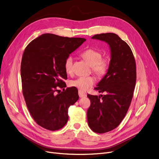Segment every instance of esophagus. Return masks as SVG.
Wrapping results in <instances>:
<instances>
[{
	"label": "esophagus",
	"instance_id": "1",
	"mask_svg": "<svg viewBox=\"0 0 159 159\" xmlns=\"http://www.w3.org/2000/svg\"><path fill=\"white\" fill-rule=\"evenodd\" d=\"M86 93L85 92H83L82 91V90H79V96L80 98H84V97H85L86 96Z\"/></svg>",
	"mask_w": 159,
	"mask_h": 159
}]
</instances>
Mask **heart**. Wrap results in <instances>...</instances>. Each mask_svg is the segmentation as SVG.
Listing matches in <instances>:
<instances>
[{
	"label": "heart",
	"mask_w": 159,
	"mask_h": 159,
	"mask_svg": "<svg viewBox=\"0 0 159 159\" xmlns=\"http://www.w3.org/2000/svg\"><path fill=\"white\" fill-rule=\"evenodd\" d=\"M82 58L91 65L93 71L98 75H102L106 73L109 66V61L106 57H101V53L94 48H88L81 53ZM65 72L71 74L73 71V57H67L64 62ZM96 82V78L93 76H83L70 82V85L79 89L82 91L89 89Z\"/></svg>",
	"instance_id": "b5f03b06"
}]
</instances>
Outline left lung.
Listing matches in <instances>:
<instances>
[{
	"label": "left lung",
	"mask_w": 159,
	"mask_h": 159,
	"mask_svg": "<svg viewBox=\"0 0 159 159\" xmlns=\"http://www.w3.org/2000/svg\"><path fill=\"white\" fill-rule=\"evenodd\" d=\"M92 39L106 42L111 51L107 73L95 88L105 95L87 94L90 101L87 112L89 126L104 133L116 128L126 115L137 79L136 63L130 47L117 34L102 33Z\"/></svg>",
	"instance_id": "8db88e82"
}]
</instances>
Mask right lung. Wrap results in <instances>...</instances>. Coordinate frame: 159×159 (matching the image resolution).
Returning <instances> with one entry per match:
<instances>
[{"label":"right lung","instance_id":"1","mask_svg":"<svg viewBox=\"0 0 159 159\" xmlns=\"http://www.w3.org/2000/svg\"><path fill=\"white\" fill-rule=\"evenodd\" d=\"M85 40L46 33L25 50L20 65L22 93L31 116L45 129L63 128L69 120L68 109L79 98L76 87L64 89L67 79L64 62Z\"/></svg>","mask_w":159,"mask_h":159}]
</instances>
